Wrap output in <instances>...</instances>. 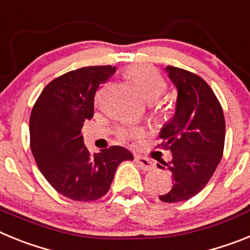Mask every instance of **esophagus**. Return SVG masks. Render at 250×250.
Masks as SVG:
<instances>
[{"label":"esophagus","instance_id":"obj_1","mask_svg":"<svg viewBox=\"0 0 250 250\" xmlns=\"http://www.w3.org/2000/svg\"><path fill=\"white\" fill-rule=\"evenodd\" d=\"M134 161H136V164L140 166L141 170L143 171H151L155 168V164H153L151 160H148V158L146 157H142V156H136V157H134Z\"/></svg>","mask_w":250,"mask_h":250}]
</instances>
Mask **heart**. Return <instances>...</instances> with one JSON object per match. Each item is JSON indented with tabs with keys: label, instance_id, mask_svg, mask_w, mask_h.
Segmentation results:
<instances>
[{
	"label": "heart",
	"instance_id": "b5f03b06",
	"mask_svg": "<svg viewBox=\"0 0 250 250\" xmlns=\"http://www.w3.org/2000/svg\"><path fill=\"white\" fill-rule=\"evenodd\" d=\"M127 75L133 82L140 94L148 102L156 101L166 89L164 78L148 65H133L127 70ZM119 133L125 138H136L142 134V129L138 127H125L122 128Z\"/></svg>",
	"mask_w": 250,
	"mask_h": 250
}]
</instances>
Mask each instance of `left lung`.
Listing matches in <instances>:
<instances>
[{
	"label": "left lung",
	"mask_w": 250,
	"mask_h": 250,
	"mask_svg": "<svg viewBox=\"0 0 250 250\" xmlns=\"http://www.w3.org/2000/svg\"><path fill=\"white\" fill-rule=\"evenodd\" d=\"M176 88L175 114L160 131L162 147L172 153L165 166L172 177V188L161 195L165 203L185 201L199 194L211 179L223 156L224 113L205 80L184 69H164Z\"/></svg>",
	"instance_id": "8db88e82"
}]
</instances>
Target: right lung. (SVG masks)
<instances>
[{
    "mask_svg": "<svg viewBox=\"0 0 250 250\" xmlns=\"http://www.w3.org/2000/svg\"><path fill=\"white\" fill-rule=\"evenodd\" d=\"M116 66H86L54 79L41 92L30 117V146L39 170L59 194L94 201L108 192L119 164L132 161L113 146L92 156L84 146L83 123L94 114V97Z\"/></svg>",
    "mask_w": 250,
    "mask_h": 250,
    "instance_id": "1",
    "label": "right lung"
}]
</instances>
